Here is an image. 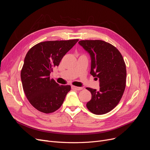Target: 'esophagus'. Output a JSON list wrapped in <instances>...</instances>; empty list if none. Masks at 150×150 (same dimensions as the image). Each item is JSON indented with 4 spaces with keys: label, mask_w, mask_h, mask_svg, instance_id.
Here are the masks:
<instances>
[{
    "label": "esophagus",
    "mask_w": 150,
    "mask_h": 150,
    "mask_svg": "<svg viewBox=\"0 0 150 150\" xmlns=\"http://www.w3.org/2000/svg\"><path fill=\"white\" fill-rule=\"evenodd\" d=\"M71 88H72V89H75V90H77V91H79V90L83 89V88L77 87V86H71Z\"/></svg>",
    "instance_id": "34e87169"
}]
</instances>
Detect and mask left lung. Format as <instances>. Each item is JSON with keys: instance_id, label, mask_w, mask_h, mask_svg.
Segmentation results:
<instances>
[{"instance_id": "left-lung-1", "label": "left lung", "mask_w": 150, "mask_h": 150, "mask_svg": "<svg viewBox=\"0 0 150 150\" xmlns=\"http://www.w3.org/2000/svg\"><path fill=\"white\" fill-rule=\"evenodd\" d=\"M78 43L90 54V74L99 81L98 91L86 88L92 95L86 107L93 114H106L117 105L125 91L126 69L123 57L116 47L101 40H83Z\"/></svg>"}]
</instances>
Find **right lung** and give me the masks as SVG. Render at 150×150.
Masks as SVG:
<instances>
[{
  "label": "right lung",
  "instance_id": "obj_1",
  "mask_svg": "<svg viewBox=\"0 0 150 150\" xmlns=\"http://www.w3.org/2000/svg\"><path fill=\"white\" fill-rule=\"evenodd\" d=\"M78 40L42 42L27 53L21 78L26 98L36 110L48 114L61 106L71 86L59 85L50 78V74Z\"/></svg>",
  "mask_w": 150,
  "mask_h": 150
}]
</instances>
